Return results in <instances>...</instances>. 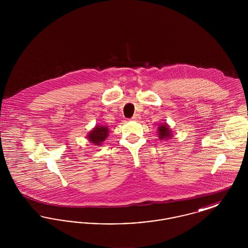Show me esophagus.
Returning <instances> with one entry per match:
<instances>
[{
  "label": "esophagus",
  "instance_id": "obj_1",
  "mask_svg": "<svg viewBox=\"0 0 248 248\" xmlns=\"http://www.w3.org/2000/svg\"><path fill=\"white\" fill-rule=\"evenodd\" d=\"M140 118H141V117H140V115L137 113V114H135V115L132 117V121H137V122H138V121H140Z\"/></svg>",
  "mask_w": 248,
  "mask_h": 248
}]
</instances>
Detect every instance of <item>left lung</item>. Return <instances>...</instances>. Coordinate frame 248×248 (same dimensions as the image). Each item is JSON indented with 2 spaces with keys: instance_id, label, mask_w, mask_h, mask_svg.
<instances>
[{
  "instance_id": "1",
  "label": "left lung",
  "mask_w": 248,
  "mask_h": 248,
  "mask_svg": "<svg viewBox=\"0 0 248 248\" xmlns=\"http://www.w3.org/2000/svg\"><path fill=\"white\" fill-rule=\"evenodd\" d=\"M172 130L170 129L169 125L167 124H160L159 127H158V138L159 140H169L170 138L173 137V134H172Z\"/></svg>"
}]
</instances>
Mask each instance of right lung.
<instances>
[{
	"instance_id": "right-lung-1",
	"label": "right lung",
	"mask_w": 248,
	"mask_h": 248,
	"mask_svg": "<svg viewBox=\"0 0 248 248\" xmlns=\"http://www.w3.org/2000/svg\"><path fill=\"white\" fill-rule=\"evenodd\" d=\"M108 128L107 125H95L93 129L87 134V139L94 146H100L105 141L108 136Z\"/></svg>"
}]
</instances>
